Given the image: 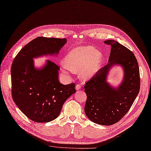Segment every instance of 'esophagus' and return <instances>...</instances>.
Returning a JSON list of instances; mask_svg holds the SVG:
<instances>
[{
  "label": "esophagus",
  "mask_w": 151,
  "mask_h": 151,
  "mask_svg": "<svg viewBox=\"0 0 151 151\" xmlns=\"http://www.w3.org/2000/svg\"><path fill=\"white\" fill-rule=\"evenodd\" d=\"M81 85H80V84H77V85H76V87H75L76 90L77 91L80 90V89H81Z\"/></svg>",
  "instance_id": "obj_1"
}]
</instances>
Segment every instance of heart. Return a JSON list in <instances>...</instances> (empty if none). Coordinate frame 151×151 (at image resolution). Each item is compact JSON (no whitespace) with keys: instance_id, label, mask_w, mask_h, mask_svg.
Listing matches in <instances>:
<instances>
[{"instance_id":"1","label":"heart","mask_w":151,"mask_h":151,"mask_svg":"<svg viewBox=\"0 0 151 151\" xmlns=\"http://www.w3.org/2000/svg\"><path fill=\"white\" fill-rule=\"evenodd\" d=\"M103 55L92 46H81L73 48L65 58L63 70L80 73L83 79L95 75L101 68Z\"/></svg>"}]
</instances>
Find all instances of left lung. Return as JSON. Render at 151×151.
Masks as SVG:
<instances>
[{
  "label": "left lung",
  "instance_id": "8db88e82",
  "mask_svg": "<svg viewBox=\"0 0 151 151\" xmlns=\"http://www.w3.org/2000/svg\"><path fill=\"white\" fill-rule=\"evenodd\" d=\"M104 43L111 47L109 62L86 83L85 112L93 122L109 126L118 122L129 111L140 90V76L137 60L131 51L113 40ZM114 65H121L124 73L117 87L107 81L109 70Z\"/></svg>",
  "mask_w": 151,
  "mask_h": 151
}]
</instances>
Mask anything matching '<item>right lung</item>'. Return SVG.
Segmentation results:
<instances>
[{
    "label": "right lung",
    "instance_id": "right-lung-1",
    "mask_svg": "<svg viewBox=\"0 0 151 151\" xmlns=\"http://www.w3.org/2000/svg\"><path fill=\"white\" fill-rule=\"evenodd\" d=\"M66 38L38 37L22 48L11 68L12 96L20 110L33 121L48 122L59 116L66 100L76 92L75 83L64 85L58 80L59 67L47 60L40 68L33 58L57 55Z\"/></svg>",
    "mask_w": 151,
    "mask_h": 151
}]
</instances>
